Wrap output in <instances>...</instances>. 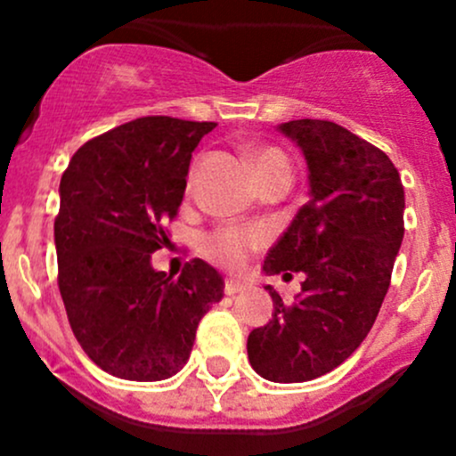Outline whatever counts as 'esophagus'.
Masks as SVG:
<instances>
[{
	"instance_id": "esophagus-1",
	"label": "esophagus",
	"mask_w": 456,
	"mask_h": 456,
	"mask_svg": "<svg viewBox=\"0 0 456 456\" xmlns=\"http://www.w3.org/2000/svg\"><path fill=\"white\" fill-rule=\"evenodd\" d=\"M247 287H249V284H247L245 280H238V278L224 280V293H227V296H236V293L245 291Z\"/></svg>"
}]
</instances>
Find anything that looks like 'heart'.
<instances>
[{"instance_id":"heart-1","label":"heart","mask_w":456,"mask_h":456,"mask_svg":"<svg viewBox=\"0 0 456 456\" xmlns=\"http://www.w3.org/2000/svg\"><path fill=\"white\" fill-rule=\"evenodd\" d=\"M249 160L256 169V176L269 172L271 167L287 165L284 156L275 150L257 147L249 151ZM289 167V165H287ZM266 242V233L257 227H220L207 233L202 240V254L224 269H238L245 265L247 256Z\"/></svg>"}]
</instances>
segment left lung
Listing matches in <instances>:
<instances>
[{
	"instance_id": "left-lung-1",
	"label": "left lung",
	"mask_w": 456,
	"mask_h": 456,
	"mask_svg": "<svg viewBox=\"0 0 456 456\" xmlns=\"http://www.w3.org/2000/svg\"><path fill=\"white\" fill-rule=\"evenodd\" d=\"M278 130L305 154L311 199L262 271H300L305 282L293 305L266 287L273 315L251 330L247 355L265 379L296 384L338 369L369 335L403 240L406 200L393 160L346 127L300 118Z\"/></svg>"
}]
</instances>
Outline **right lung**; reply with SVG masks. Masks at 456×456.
<instances>
[{"mask_svg":"<svg viewBox=\"0 0 456 456\" xmlns=\"http://www.w3.org/2000/svg\"><path fill=\"white\" fill-rule=\"evenodd\" d=\"M216 123L142 117L77 150L59 185V291L77 342L121 379L160 381L190 360L224 280L205 260L172 278L151 266L187 187L191 151Z\"/></svg>","mask_w":456,"mask_h":456,"instance_id":"obj_1","label":"right lung"}]
</instances>
